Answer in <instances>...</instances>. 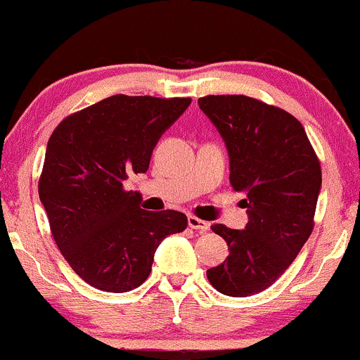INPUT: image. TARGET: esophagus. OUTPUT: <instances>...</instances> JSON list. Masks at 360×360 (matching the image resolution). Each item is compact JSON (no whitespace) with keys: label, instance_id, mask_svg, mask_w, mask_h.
I'll list each match as a JSON object with an SVG mask.
<instances>
[{"label":"esophagus","instance_id":"esophagus-1","mask_svg":"<svg viewBox=\"0 0 360 360\" xmlns=\"http://www.w3.org/2000/svg\"><path fill=\"white\" fill-rule=\"evenodd\" d=\"M188 226L192 228V230L195 231H200V233H204V231L210 230V223L204 221V219L197 218V216H188Z\"/></svg>","mask_w":360,"mask_h":360}]
</instances>
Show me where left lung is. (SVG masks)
Masks as SVG:
<instances>
[{
  "label": "left lung",
  "mask_w": 360,
  "mask_h": 360,
  "mask_svg": "<svg viewBox=\"0 0 360 360\" xmlns=\"http://www.w3.org/2000/svg\"><path fill=\"white\" fill-rule=\"evenodd\" d=\"M199 106L225 141L230 184L249 212L245 230L211 226L230 256L207 280L223 295L249 297L271 287L312 233L321 165L302 123L281 108L242 94L204 96Z\"/></svg>",
  "instance_id": "obj_1"
}]
</instances>
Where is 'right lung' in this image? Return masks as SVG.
<instances>
[{"instance_id": "right-lung-1", "label": "right lung", "mask_w": 360, "mask_h": 360, "mask_svg": "<svg viewBox=\"0 0 360 360\" xmlns=\"http://www.w3.org/2000/svg\"><path fill=\"white\" fill-rule=\"evenodd\" d=\"M191 101L117 94L68 115L53 130L39 199L58 249L91 287L137 288L161 240L187 228L180 211L141 210V197L123 181L148 172L160 137Z\"/></svg>"}]
</instances>
